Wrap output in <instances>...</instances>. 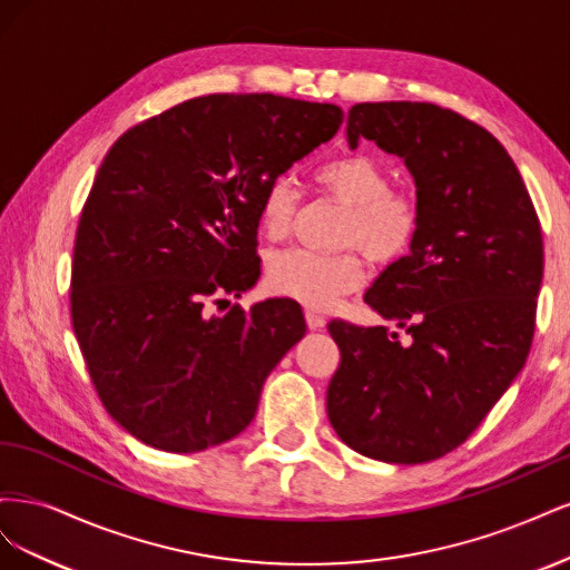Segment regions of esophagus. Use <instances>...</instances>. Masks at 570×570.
I'll use <instances>...</instances> for the list:
<instances>
[{"label":"esophagus","mask_w":570,"mask_h":570,"mask_svg":"<svg viewBox=\"0 0 570 570\" xmlns=\"http://www.w3.org/2000/svg\"><path fill=\"white\" fill-rule=\"evenodd\" d=\"M304 318H306V325L312 327V331H321V327H325V316H321L316 308H306Z\"/></svg>","instance_id":"obj_1"}]
</instances>
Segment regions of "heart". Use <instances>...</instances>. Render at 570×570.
<instances>
[{
    "mask_svg": "<svg viewBox=\"0 0 570 570\" xmlns=\"http://www.w3.org/2000/svg\"><path fill=\"white\" fill-rule=\"evenodd\" d=\"M316 185L347 204L340 245L358 247L373 264H394L416 243L421 230L419 202L390 189L387 170L366 154H350L316 168ZM299 189L287 176L273 178L258 199V228L268 239H283L295 220ZM364 281L356 252L283 249L268 256L266 285L275 295L308 306H331Z\"/></svg>",
    "mask_w": 570,
    "mask_h": 570,
    "instance_id": "b5f03b06",
    "label": "heart"
}]
</instances>
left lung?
<instances>
[{
    "mask_svg": "<svg viewBox=\"0 0 570 570\" xmlns=\"http://www.w3.org/2000/svg\"><path fill=\"white\" fill-rule=\"evenodd\" d=\"M416 183L421 230L366 304L406 327L331 321L340 366L327 419L354 452L423 463L465 442L521 373L534 333L544 249L538 214L494 135L428 101H364L347 116Z\"/></svg>",
    "mask_w": 570,
    "mask_h": 570,
    "instance_id": "1",
    "label": "left lung"
}]
</instances>
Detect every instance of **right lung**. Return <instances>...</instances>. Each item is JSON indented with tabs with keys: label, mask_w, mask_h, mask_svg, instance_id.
<instances>
[{
	"label": "right lung",
	"mask_w": 570,
	"mask_h": 570,
	"mask_svg": "<svg viewBox=\"0 0 570 570\" xmlns=\"http://www.w3.org/2000/svg\"><path fill=\"white\" fill-rule=\"evenodd\" d=\"M342 118L335 105L209 95L114 142L78 223L71 321L99 400L126 433L193 454L252 423L268 373L306 333L299 304L209 316L206 302L256 283L264 187Z\"/></svg>",
	"instance_id": "right-lung-1"
}]
</instances>
